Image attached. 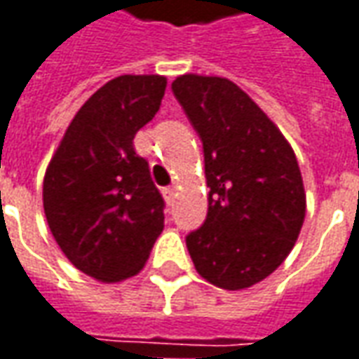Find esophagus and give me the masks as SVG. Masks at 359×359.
<instances>
[{"label": "esophagus", "mask_w": 359, "mask_h": 359, "mask_svg": "<svg viewBox=\"0 0 359 359\" xmlns=\"http://www.w3.org/2000/svg\"><path fill=\"white\" fill-rule=\"evenodd\" d=\"M163 194H165V198H167V201H172V198H175V187H168V189H165Z\"/></svg>", "instance_id": "1"}]
</instances>
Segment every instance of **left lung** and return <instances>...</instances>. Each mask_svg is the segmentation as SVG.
<instances>
[{"mask_svg": "<svg viewBox=\"0 0 359 359\" xmlns=\"http://www.w3.org/2000/svg\"><path fill=\"white\" fill-rule=\"evenodd\" d=\"M172 93L204 149L208 215L187 236L196 272L224 290L262 282L290 254L306 217L302 172L290 142L224 77L180 75Z\"/></svg>", "mask_w": 359, "mask_h": 359, "instance_id": "1", "label": "left lung"}]
</instances>
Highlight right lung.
<instances>
[{
	"instance_id": "add662e5",
	"label": "right lung",
	"mask_w": 359,
	"mask_h": 359,
	"mask_svg": "<svg viewBox=\"0 0 359 359\" xmlns=\"http://www.w3.org/2000/svg\"><path fill=\"white\" fill-rule=\"evenodd\" d=\"M163 75H121L69 123L45 170L47 224L69 262L113 284L137 276L165 229V203L133 139L155 117Z\"/></svg>"
}]
</instances>
